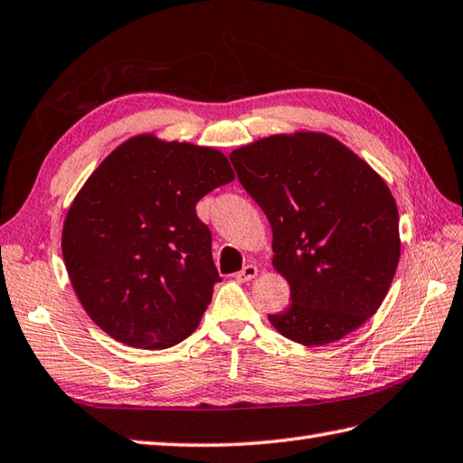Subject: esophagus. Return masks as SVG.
Returning a JSON list of instances; mask_svg holds the SVG:
<instances>
[{"label": "esophagus", "instance_id": "1", "mask_svg": "<svg viewBox=\"0 0 463 463\" xmlns=\"http://www.w3.org/2000/svg\"><path fill=\"white\" fill-rule=\"evenodd\" d=\"M255 275H258V267L251 265V263H248V265H243V269H241V271L235 273V279L241 281V283H248V281H251V279H253Z\"/></svg>", "mask_w": 463, "mask_h": 463}]
</instances>
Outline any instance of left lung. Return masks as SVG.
Listing matches in <instances>:
<instances>
[{
    "instance_id": "1",
    "label": "left lung",
    "mask_w": 463,
    "mask_h": 463,
    "mask_svg": "<svg viewBox=\"0 0 463 463\" xmlns=\"http://www.w3.org/2000/svg\"><path fill=\"white\" fill-rule=\"evenodd\" d=\"M230 160L271 223L273 267L291 289L269 323L301 345L353 333L384 301L400 260L398 210L384 180L313 132L258 140Z\"/></svg>"
}]
</instances>
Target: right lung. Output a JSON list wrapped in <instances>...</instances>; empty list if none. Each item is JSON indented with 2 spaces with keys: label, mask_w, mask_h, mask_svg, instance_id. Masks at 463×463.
Wrapping results in <instances>:
<instances>
[{
  "label": "right lung",
  "mask_w": 463,
  "mask_h": 463,
  "mask_svg": "<svg viewBox=\"0 0 463 463\" xmlns=\"http://www.w3.org/2000/svg\"><path fill=\"white\" fill-rule=\"evenodd\" d=\"M232 180L222 152L150 135L127 140L92 172L61 245L79 301L102 331L160 351L198 326L222 277L196 203Z\"/></svg>",
  "instance_id": "obj_1"
}]
</instances>
